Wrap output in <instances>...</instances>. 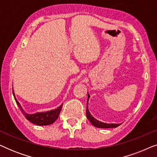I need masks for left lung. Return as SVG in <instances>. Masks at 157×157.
Masks as SVG:
<instances>
[{
    "mask_svg": "<svg viewBox=\"0 0 157 157\" xmlns=\"http://www.w3.org/2000/svg\"><path fill=\"white\" fill-rule=\"evenodd\" d=\"M90 97V96L88 94V100H87V106H86V117L87 119L89 120V121L93 124L94 126L98 128H116L117 126H119V125H121V124H106V123H103V122L98 121L97 119H96L95 118L93 117L91 113H90V111L89 110V107H88V102H89V98Z\"/></svg>",
    "mask_w": 157,
    "mask_h": 157,
    "instance_id": "8db88e82",
    "label": "left lung"
}]
</instances>
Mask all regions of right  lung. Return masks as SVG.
Listing matches in <instances>:
<instances>
[{
	"label": "right lung",
	"instance_id": "obj_1",
	"mask_svg": "<svg viewBox=\"0 0 157 157\" xmlns=\"http://www.w3.org/2000/svg\"><path fill=\"white\" fill-rule=\"evenodd\" d=\"M13 94L16 104L18 106L19 109H21L23 114L25 116V117L29 121L32 122V123L34 124H36V125L46 126L54 123L56 120L59 118L60 112H61V111L62 106H63V104H61V106L58 107L57 109H54V110H51L48 111H46V112H38L36 113H33V114H29V113H25V111H23L21 104H19V102L17 101L16 96H15L13 90Z\"/></svg>",
	"mask_w": 157,
	"mask_h": 157
}]
</instances>
